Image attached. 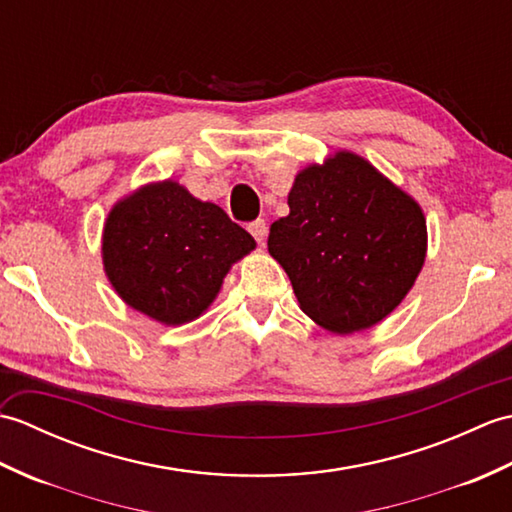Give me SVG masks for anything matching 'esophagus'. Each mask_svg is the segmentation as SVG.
Wrapping results in <instances>:
<instances>
[{
  "label": "esophagus",
  "mask_w": 512,
  "mask_h": 512,
  "mask_svg": "<svg viewBox=\"0 0 512 512\" xmlns=\"http://www.w3.org/2000/svg\"><path fill=\"white\" fill-rule=\"evenodd\" d=\"M248 231H250V235L257 239L259 246H264L266 235H268V226H266L264 220H255L253 224H248Z\"/></svg>",
  "instance_id": "1"
}]
</instances>
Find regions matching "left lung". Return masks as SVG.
I'll use <instances>...</instances> for the list:
<instances>
[{
    "mask_svg": "<svg viewBox=\"0 0 512 512\" xmlns=\"http://www.w3.org/2000/svg\"><path fill=\"white\" fill-rule=\"evenodd\" d=\"M288 206L270 226L268 253L314 323L352 334L400 306L427 257V222L411 195L372 162L336 151L297 173Z\"/></svg>",
    "mask_w": 512,
    "mask_h": 512,
    "instance_id": "8db88e82",
    "label": "left lung"
}]
</instances>
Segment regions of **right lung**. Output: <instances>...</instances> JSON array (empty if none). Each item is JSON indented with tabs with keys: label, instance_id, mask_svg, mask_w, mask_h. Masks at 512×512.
I'll return each mask as SVG.
<instances>
[{
	"label": "right lung",
	"instance_id": "add662e5",
	"mask_svg": "<svg viewBox=\"0 0 512 512\" xmlns=\"http://www.w3.org/2000/svg\"><path fill=\"white\" fill-rule=\"evenodd\" d=\"M255 246L220 206L162 180L114 204L103 228V268L129 308L182 325L211 306L228 270Z\"/></svg>",
	"mask_w": 512,
	"mask_h": 512
}]
</instances>
